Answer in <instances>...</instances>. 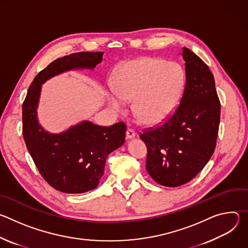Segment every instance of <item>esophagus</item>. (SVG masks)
Masks as SVG:
<instances>
[{
	"label": "esophagus",
	"instance_id": "1",
	"mask_svg": "<svg viewBox=\"0 0 248 248\" xmlns=\"http://www.w3.org/2000/svg\"><path fill=\"white\" fill-rule=\"evenodd\" d=\"M135 132H134V130L133 129H131V128H128L127 130H126V137H127V139H132V138H134L135 137Z\"/></svg>",
	"mask_w": 248,
	"mask_h": 248
}]
</instances>
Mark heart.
<instances>
[{
    "label": "heart",
    "mask_w": 248,
    "mask_h": 248,
    "mask_svg": "<svg viewBox=\"0 0 248 248\" xmlns=\"http://www.w3.org/2000/svg\"><path fill=\"white\" fill-rule=\"evenodd\" d=\"M110 107L124 111L132 102L133 114L144 124L167 121L179 108L186 89V73L175 62L143 57L121 64L113 77Z\"/></svg>",
    "instance_id": "heart-1"
}]
</instances>
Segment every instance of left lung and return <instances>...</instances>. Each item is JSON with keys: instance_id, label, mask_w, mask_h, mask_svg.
Wrapping results in <instances>:
<instances>
[{"instance_id": "left-lung-1", "label": "left lung", "mask_w": 248, "mask_h": 248, "mask_svg": "<svg viewBox=\"0 0 248 248\" xmlns=\"http://www.w3.org/2000/svg\"><path fill=\"white\" fill-rule=\"evenodd\" d=\"M186 89L179 108L156 128L140 134L147 146L146 170L161 186L176 187L205 167L214 153L221 105L208 65L187 48Z\"/></svg>"}]
</instances>
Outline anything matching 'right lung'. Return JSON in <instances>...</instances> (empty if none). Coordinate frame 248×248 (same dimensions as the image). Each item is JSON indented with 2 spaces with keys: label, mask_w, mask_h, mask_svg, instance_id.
Masks as SVG:
<instances>
[{
  "label": "right lung",
  "mask_w": 248,
  "mask_h": 248,
  "mask_svg": "<svg viewBox=\"0 0 248 248\" xmlns=\"http://www.w3.org/2000/svg\"><path fill=\"white\" fill-rule=\"evenodd\" d=\"M103 52H79L52 62L35 77L22 105V133L26 147L44 180L65 193H83L97 187L106 159L124 143L126 126H100L83 121L61 133L46 131L38 122L42 84L75 69H94Z\"/></svg>",
  "instance_id": "1"
}]
</instances>
